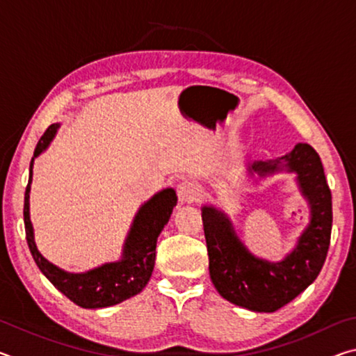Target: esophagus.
<instances>
[{
	"mask_svg": "<svg viewBox=\"0 0 356 356\" xmlns=\"http://www.w3.org/2000/svg\"><path fill=\"white\" fill-rule=\"evenodd\" d=\"M177 197L180 204H190L196 202L201 197V190L195 182L191 180H182L177 185Z\"/></svg>",
	"mask_w": 356,
	"mask_h": 356,
	"instance_id": "34e87169",
	"label": "esophagus"
}]
</instances>
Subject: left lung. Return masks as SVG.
<instances>
[{"instance_id":"obj_1","label":"left lung","mask_w":356,"mask_h":356,"mask_svg":"<svg viewBox=\"0 0 356 356\" xmlns=\"http://www.w3.org/2000/svg\"><path fill=\"white\" fill-rule=\"evenodd\" d=\"M282 161L289 171L298 174L312 215L297 248L282 262L270 264L251 256L234 234L226 215L213 207H202L209 270L215 289L231 303L257 312H275L297 298L321 273L331 238V191L321 156L309 144H297L291 154L278 160L254 161L248 172L267 176L278 171Z\"/></svg>"}]
</instances>
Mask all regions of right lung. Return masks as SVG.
Returning <instances> with one entry per match:
<instances>
[{"mask_svg":"<svg viewBox=\"0 0 356 356\" xmlns=\"http://www.w3.org/2000/svg\"><path fill=\"white\" fill-rule=\"evenodd\" d=\"M59 125L53 124L45 130L35 146L34 156H38L55 136ZM34 160V159H33ZM33 160L29 166V180L25 191V218L26 242L34 262L48 281L63 292L70 301L81 308H106L141 292L152 275L155 264V246L161 229L170 220L172 209L177 204L176 191L166 188L149 200L140 209L134 226L130 229L124 246V257L120 262L105 264L88 273H67L47 261L35 248L33 225L29 220V188L33 180Z\"/></svg>","mask_w":356,"mask_h":356,"instance_id":"obj_1","label":"right lung"}]
</instances>
